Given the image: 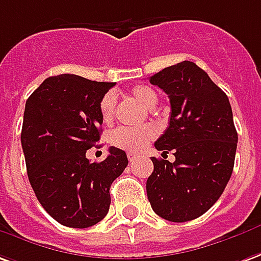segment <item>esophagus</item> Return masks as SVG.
I'll return each mask as SVG.
<instances>
[{"instance_id":"1","label":"esophagus","mask_w":261,"mask_h":261,"mask_svg":"<svg viewBox=\"0 0 261 261\" xmlns=\"http://www.w3.org/2000/svg\"><path fill=\"white\" fill-rule=\"evenodd\" d=\"M128 161L130 162H134L137 160V158H138V155H136V154H131V152H128Z\"/></svg>"}]
</instances>
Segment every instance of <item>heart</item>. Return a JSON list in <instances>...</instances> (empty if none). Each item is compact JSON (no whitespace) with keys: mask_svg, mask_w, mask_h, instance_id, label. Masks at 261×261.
Wrapping results in <instances>:
<instances>
[{"mask_svg":"<svg viewBox=\"0 0 261 261\" xmlns=\"http://www.w3.org/2000/svg\"><path fill=\"white\" fill-rule=\"evenodd\" d=\"M133 97L137 99L140 103L148 109H152L158 101L156 93L149 86H140L133 87L131 90ZM100 114L105 121H110L114 116V109H116V96L114 93H107L103 96V99L100 101ZM156 136L155 127L152 125H143V127H118L110 134V141L114 147L117 148L125 149L128 152H138L147 145V144Z\"/></svg>","mask_w":261,"mask_h":261,"instance_id":"1","label":"heart"}]
</instances>
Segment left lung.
<instances>
[{
  "instance_id": "left-lung-1",
  "label": "left lung",
  "mask_w": 261,
  "mask_h": 261,
  "mask_svg": "<svg viewBox=\"0 0 261 261\" xmlns=\"http://www.w3.org/2000/svg\"><path fill=\"white\" fill-rule=\"evenodd\" d=\"M168 94V128L155 141L165 158L152 156L147 179L152 211L169 222H188L209 211L232 175L238 133L226 93L194 62L184 61L149 77Z\"/></svg>"
}]
</instances>
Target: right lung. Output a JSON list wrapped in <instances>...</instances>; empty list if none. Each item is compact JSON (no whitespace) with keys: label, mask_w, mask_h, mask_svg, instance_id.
Returning <instances> with one entry per match:
<instances>
[{"label":"right lung","mask_w":261,"mask_h":261,"mask_svg":"<svg viewBox=\"0 0 261 261\" xmlns=\"http://www.w3.org/2000/svg\"><path fill=\"white\" fill-rule=\"evenodd\" d=\"M113 86L59 74L43 80L27 100L21 144L29 182L43 209L63 226L99 223L110 207L113 181L128 164L116 147L105 161L86 158L100 140V101Z\"/></svg>","instance_id":"obj_1"}]
</instances>
